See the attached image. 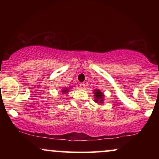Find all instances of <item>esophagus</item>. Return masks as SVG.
<instances>
[{
    "label": "esophagus",
    "instance_id": "1",
    "mask_svg": "<svg viewBox=\"0 0 159 159\" xmlns=\"http://www.w3.org/2000/svg\"><path fill=\"white\" fill-rule=\"evenodd\" d=\"M80 87H81V89H85L86 86L84 83H81V84H80Z\"/></svg>",
    "mask_w": 159,
    "mask_h": 159
}]
</instances>
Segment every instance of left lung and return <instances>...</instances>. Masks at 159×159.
Here are the masks:
<instances>
[{"label": "left lung", "mask_w": 159, "mask_h": 159, "mask_svg": "<svg viewBox=\"0 0 159 159\" xmlns=\"http://www.w3.org/2000/svg\"><path fill=\"white\" fill-rule=\"evenodd\" d=\"M94 96H95V101L96 102L102 103L103 98H104V95L102 92H100L99 90H96L94 91Z\"/></svg>", "instance_id": "left-lung-1"}]
</instances>
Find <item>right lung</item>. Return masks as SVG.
Wrapping results in <instances>:
<instances>
[{"label":"right lung","instance_id":"right-lung-1","mask_svg":"<svg viewBox=\"0 0 159 159\" xmlns=\"http://www.w3.org/2000/svg\"><path fill=\"white\" fill-rule=\"evenodd\" d=\"M63 91H62V92H63V93H66L67 91H68L69 90H68V89H63Z\"/></svg>","mask_w":159,"mask_h":159}]
</instances>
